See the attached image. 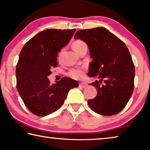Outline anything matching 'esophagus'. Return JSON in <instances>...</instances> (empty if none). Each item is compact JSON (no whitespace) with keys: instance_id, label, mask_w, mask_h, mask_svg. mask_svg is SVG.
Segmentation results:
<instances>
[{"instance_id":"obj_1","label":"esophagus","mask_w":150,"mask_h":150,"mask_svg":"<svg viewBox=\"0 0 150 150\" xmlns=\"http://www.w3.org/2000/svg\"><path fill=\"white\" fill-rule=\"evenodd\" d=\"M79 86L83 87V88H85V87H86L87 86V83H83V82L80 83Z\"/></svg>"}]
</instances>
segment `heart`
<instances>
[{
  "instance_id": "1",
  "label": "heart",
  "mask_w": 150,
  "mask_h": 150,
  "mask_svg": "<svg viewBox=\"0 0 150 150\" xmlns=\"http://www.w3.org/2000/svg\"><path fill=\"white\" fill-rule=\"evenodd\" d=\"M85 42H83L82 41H80V40H77V41H75L73 42L72 44V47L73 49L75 50V51L77 52L79 49L81 45L84 44ZM63 50H61L58 53V59H61V55H62ZM85 67H75L71 69L68 72V75L70 77L73 78V79H81L82 78H83L85 75Z\"/></svg>"
}]
</instances>
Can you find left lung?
I'll return each mask as SVG.
<instances>
[{"label":"left lung","instance_id":"1","mask_svg":"<svg viewBox=\"0 0 150 150\" xmlns=\"http://www.w3.org/2000/svg\"><path fill=\"white\" fill-rule=\"evenodd\" d=\"M74 38L86 42L93 61L88 76L99 81L90 83L97 94L87 101L93 111L113 115L123 110L134 89L135 66L125 44L103 27L79 30Z\"/></svg>","mask_w":150,"mask_h":150}]
</instances>
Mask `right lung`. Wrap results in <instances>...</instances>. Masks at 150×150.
I'll use <instances>...</instances> for the list:
<instances>
[{"mask_svg": "<svg viewBox=\"0 0 150 150\" xmlns=\"http://www.w3.org/2000/svg\"><path fill=\"white\" fill-rule=\"evenodd\" d=\"M76 30L47 29L26 42L16 67V89L25 106L38 116L57 110L71 89L78 87L77 81L63 77L51 84L47 77L57 67V53L67 45Z\"/></svg>", "mask_w": 150, "mask_h": 150, "instance_id": "right-lung-1", "label": "right lung"}]
</instances>
